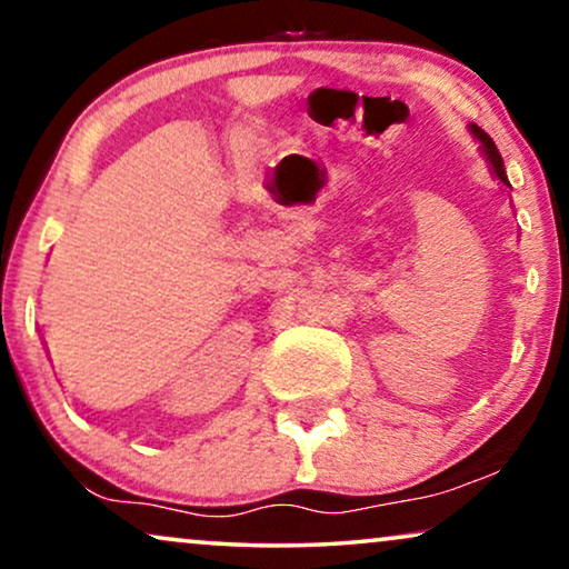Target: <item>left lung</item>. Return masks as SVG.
I'll use <instances>...</instances> for the list:
<instances>
[{"mask_svg":"<svg viewBox=\"0 0 569 569\" xmlns=\"http://www.w3.org/2000/svg\"><path fill=\"white\" fill-rule=\"evenodd\" d=\"M471 130H473V134L476 138L481 140V146H483V153H487V158H489V163H491V171L497 173L499 179L505 181L507 184V173H505V163H502V156H499V150H497V146L495 142H491V138L487 132L481 130V127H476V124H471Z\"/></svg>","mask_w":569,"mask_h":569,"instance_id":"left-lung-1","label":"left lung"}]
</instances>
